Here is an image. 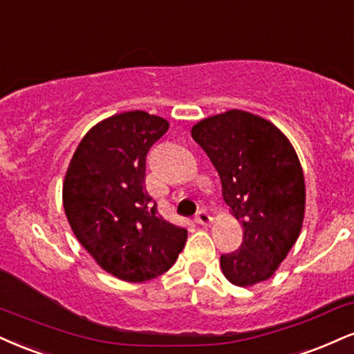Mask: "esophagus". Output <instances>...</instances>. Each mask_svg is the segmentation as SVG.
Masks as SVG:
<instances>
[{
  "instance_id": "34e87169",
  "label": "esophagus",
  "mask_w": 354,
  "mask_h": 354,
  "mask_svg": "<svg viewBox=\"0 0 354 354\" xmlns=\"http://www.w3.org/2000/svg\"><path fill=\"white\" fill-rule=\"evenodd\" d=\"M194 221L198 224H201V225H207V224H211V216L207 214V211H204V209H201L198 212V214H196V218H194Z\"/></svg>"
}]
</instances>
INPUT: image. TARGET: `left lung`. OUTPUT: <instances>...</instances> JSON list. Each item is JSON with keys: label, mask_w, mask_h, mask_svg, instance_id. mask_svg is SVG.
Returning <instances> with one entry per match:
<instances>
[{"label": "left lung", "mask_w": 354, "mask_h": 354, "mask_svg": "<svg viewBox=\"0 0 354 354\" xmlns=\"http://www.w3.org/2000/svg\"><path fill=\"white\" fill-rule=\"evenodd\" d=\"M223 185V198L242 224L237 250L221 269L237 287L270 279L299 239L305 216V178L290 140L274 123L244 110L203 118L191 129Z\"/></svg>", "instance_id": "8db88e82"}]
</instances>
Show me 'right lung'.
<instances>
[{
    "label": "right lung",
    "instance_id": "1",
    "mask_svg": "<svg viewBox=\"0 0 354 354\" xmlns=\"http://www.w3.org/2000/svg\"><path fill=\"white\" fill-rule=\"evenodd\" d=\"M168 129V120L143 110L112 115L80 140L64 178L72 232L102 269L125 282L171 269L188 237L161 218L145 188L147 153Z\"/></svg>",
    "mask_w": 354,
    "mask_h": 354
}]
</instances>
